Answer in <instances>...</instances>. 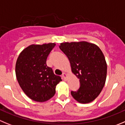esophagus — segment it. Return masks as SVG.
<instances>
[{
  "label": "esophagus",
  "instance_id": "34e87169",
  "mask_svg": "<svg viewBox=\"0 0 125 125\" xmlns=\"http://www.w3.org/2000/svg\"><path fill=\"white\" fill-rule=\"evenodd\" d=\"M67 76H68V74H66V73H63V74H62V77L63 78V79L64 80H66V78H67Z\"/></svg>",
  "mask_w": 125,
  "mask_h": 125
}]
</instances>
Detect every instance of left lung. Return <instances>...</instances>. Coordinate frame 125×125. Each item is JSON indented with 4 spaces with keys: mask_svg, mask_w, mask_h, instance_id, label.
<instances>
[{
    "mask_svg": "<svg viewBox=\"0 0 125 125\" xmlns=\"http://www.w3.org/2000/svg\"><path fill=\"white\" fill-rule=\"evenodd\" d=\"M60 49L68 57L72 72L80 79V87L72 91L77 102L87 104L95 99L104 86L107 66L101 49L86 41L60 43Z\"/></svg>",
    "mask_w": 125,
    "mask_h": 125,
    "instance_id": "left-lung-1",
    "label": "left lung"
}]
</instances>
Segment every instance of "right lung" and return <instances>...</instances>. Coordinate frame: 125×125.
Instances as JSON below:
<instances>
[{
  "label": "right lung",
  "mask_w": 125,
  "mask_h": 125,
  "mask_svg": "<svg viewBox=\"0 0 125 125\" xmlns=\"http://www.w3.org/2000/svg\"><path fill=\"white\" fill-rule=\"evenodd\" d=\"M55 43L31 44L21 51L15 65L20 86L31 99L39 102L48 101L55 94L57 84L62 81L47 66L46 60Z\"/></svg>",
  "instance_id": "add662e5"
}]
</instances>
